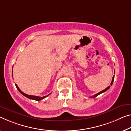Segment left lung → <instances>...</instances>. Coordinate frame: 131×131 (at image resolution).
Segmentation results:
<instances>
[{
	"instance_id": "1",
	"label": "left lung",
	"mask_w": 131,
	"mask_h": 131,
	"mask_svg": "<svg viewBox=\"0 0 131 131\" xmlns=\"http://www.w3.org/2000/svg\"><path fill=\"white\" fill-rule=\"evenodd\" d=\"M114 76L113 77V78H112V81H111V85H112V84H113V82H114ZM110 88V86H108L107 88H106L105 90H102V91H101V92H98V94H95V95H93V96H92L91 97H93V98H94V97H96V96H97L98 95H100V94H101V93H102V92H105L106 90H108V89H109V88Z\"/></svg>"
}]
</instances>
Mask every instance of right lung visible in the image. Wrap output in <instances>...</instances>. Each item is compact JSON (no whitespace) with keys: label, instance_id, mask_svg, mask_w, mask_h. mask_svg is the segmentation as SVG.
Instances as JSON below:
<instances>
[{"label":"right lung","instance_id":"add662e5","mask_svg":"<svg viewBox=\"0 0 131 131\" xmlns=\"http://www.w3.org/2000/svg\"><path fill=\"white\" fill-rule=\"evenodd\" d=\"M12 72H13V70H12ZM15 85H16V86L17 89L18 90V91H19L20 92L21 94H23V95L24 96H25L26 97H27V98H29V99H31V100H36V101H40V100L44 99V98H45L46 97H47V96H49L50 94H49V95H47L42 96V97H40V96H35V95H27V94H26L24 93V92H22L21 90L19 89V88L18 87V86H17V85L16 84Z\"/></svg>","mask_w":131,"mask_h":131}]
</instances>
